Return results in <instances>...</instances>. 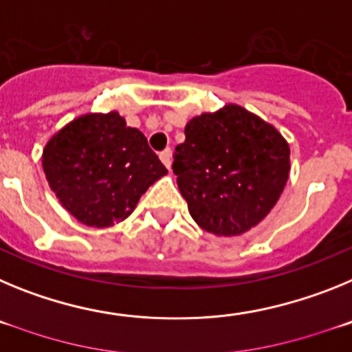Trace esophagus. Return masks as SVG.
<instances>
[{
    "label": "esophagus",
    "instance_id": "34e87169",
    "mask_svg": "<svg viewBox=\"0 0 352 352\" xmlns=\"http://www.w3.org/2000/svg\"><path fill=\"white\" fill-rule=\"evenodd\" d=\"M160 160L167 169H170V148H166L164 151H160Z\"/></svg>",
    "mask_w": 352,
    "mask_h": 352
}]
</instances>
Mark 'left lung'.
<instances>
[{"label":"left lung","instance_id":"obj_1","mask_svg":"<svg viewBox=\"0 0 352 352\" xmlns=\"http://www.w3.org/2000/svg\"><path fill=\"white\" fill-rule=\"evenodd\" d=\"M173 153L192 219L219 236L247 232L272 211L289 178V146L239 105L195 116Z\"/></svg>","mask_w":352,"mask_h":352}]
</instances>
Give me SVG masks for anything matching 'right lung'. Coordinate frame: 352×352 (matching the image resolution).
I'll list each match as a JSON object with an SVG mask.
<instances>
[{"label":"right lung","instance_id":"obj_1","mask_svg":"<svg viewBox=\"0 0 352 352\" xmlns=\"http://www.w3.org/2000/svg\"><path fill=\"white\" fill-rule=\"evenodd\" d=\"M42 164L65 210L91 227L125 220L148 186L167 174L144 133L118 113L72 121L47 142Z\"/></svg>","mask_w":352,"mask_h":352}]
</instances>
